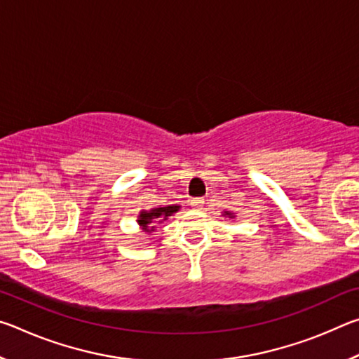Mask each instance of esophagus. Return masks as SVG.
Here are the masks:
<instances>
[{
    "label": "esophagus",
    "instance_id": "34e87169",
    "mask_svg": "<svg viewBox=\"0 0 359 359\" xmlns=\"http://www.w3.org/2000/svg\"><path fill=\"white\" fill-rule=\"evenodd\" d=\"M190 204L193 205L194 209H201L204 205V199L203 198H194V199H191Z\"/></svg>",
    "mask_w": 359,
    "mask_h": 359
}]
</instances>
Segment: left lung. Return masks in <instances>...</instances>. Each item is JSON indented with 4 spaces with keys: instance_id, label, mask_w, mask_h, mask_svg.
<instances>
[{
    "instance_id": "1",
    "label": "left lung",
    "mask_w": 359,
    "mask_h": 359,
    "mask_svg": "<svg viewBox=\"0 0 359 359\" xmlns=\"http://www.w3.org/2000/svg\"><path fill=\"white\" fill-rule=\"evenodd\" d=\"M224 215H229V217H231V214H229V212H226V214H224Z\"/></svg>"
}]
</instances>
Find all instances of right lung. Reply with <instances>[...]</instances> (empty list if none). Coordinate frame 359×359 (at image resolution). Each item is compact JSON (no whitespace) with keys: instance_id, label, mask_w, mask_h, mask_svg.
Returning a JSON list of instances; mask_svg holds the SVG:
<instances>
[{"instance_id":"1","label":"right lung","mask_w":359,"mask_h":359,"mask_svg":"<svg viewBox=\"0 0 359 359\" xmlns=\"http://www.w3.org/2000/svg\"><path fill=\"white\" fill-rule=\"evenodd\" d=\"M180 205H168V208H156L150 212H141V215H139V220L137 223L141 224L142 229L145 231H154V226H150V223L154 222V218H163V220H166V217H171L174 212L179 210Z\"/></svg>"}]
</instances>
